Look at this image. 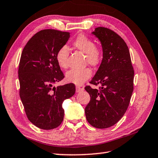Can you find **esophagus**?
I'll list each match as a JSON object with an SVG mask.
<instances>
[{
    "label": "esophagus",
    "instance_id": "1",
    "mask_svg": "<svg viewBox=\"0 0 158 158\" xmlns=\"http://www.w3.org/2000/svg\"><path fill=\"white\" fill-rule=\"evenodd\" d=\"M83 90V88H81V87H79V86H77L76 87V92H82Z\"/></svg>",
    "mask_w": 158,
    "mask_h": 158
}]
</instances>
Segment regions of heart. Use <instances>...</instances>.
<instances>
[{
    "label": "heart",
    "mask_w": 158,
    "mask_h": 158,
    "mask_svg": "<svg viewBox=\"0 0 158 158\" xmlns=\"http://www.w3.org/2000/svg\"><path fill=\"white\" fill-rule=\"evenodd\" d=\"M74 48L85 54V63L96 67L101 64L103 58V51L100 47L96 46L95 43L88 36L81 34L73 42ZM69 49L66 46L60 48L56 55V60L61 69L68 67ZM92 76V70L88 68L81 70L71 69L66 75V81L77 85H81Z\"/></svg>",
    "instance_id": "1"
}]
</instances>
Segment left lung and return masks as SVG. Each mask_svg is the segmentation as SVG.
Segmentation results:
<instances>
[{"instance_id": "8db88e82", "label": "left lung", "mask_w": 158, "mask_h": 158, "mask_svg": "<svg viewBox=\"0 0 158 158\" xmlns=\"http://www.w3.org/2000/svg\"><path fill=\"white\" fill-rule=\"evenodd\" d=\"M101 43L103 58L89 83L99 89L85 87L90 101L85 109L90 125L104 129L117 123L129 106L134 89V71L128 48L116 32L105 27L92 32Z\"/></svg>"}]
</instances>
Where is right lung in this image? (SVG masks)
Masks as SVG:
<instances>
[{
  "label": "right lung",
  "mask_w": 158,
  "mask_h": 158,
  "mask_svg": "<svg viewBox=\"0 0 158 158\" xmlns=\"http://www.w3.org/2000/svg\"><path fill=\"white\" fill-rule=\"evenodd\" d=\"M70 32L45 29L38 32L23 48L18 69L19 96L28 119L43 130H52L62 122L64 100L75 93L73 83L53 87L64 79L56 60Z\"/></svg>",
  "instance_id": "add662e5"
}]
</instances>
